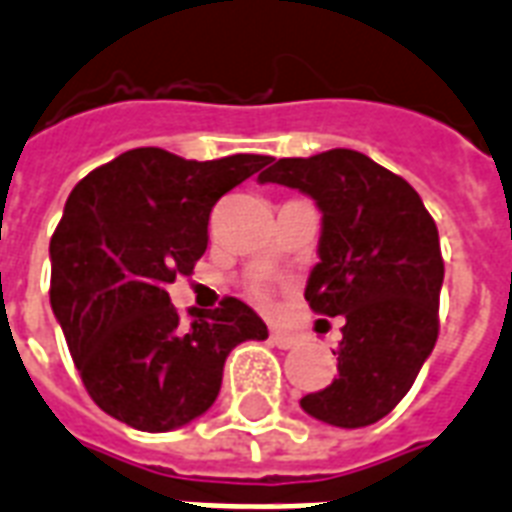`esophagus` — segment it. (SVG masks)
<instances>
[{"mask_svg":"<svg viewBox=\"0 0 512 512\" xmlns=\"http://www.w3.org/2000/svg\"><path fill=\"white\" fill-rule=\"evenodd\" d=\"M271 343L276 349H295L300 343L298 335H290V333H282V330H273L271 333Z\"/></svg>","mask_w":512,"mask_h":512,"instance_id":"1","label":"esophagus"}]
</instances>
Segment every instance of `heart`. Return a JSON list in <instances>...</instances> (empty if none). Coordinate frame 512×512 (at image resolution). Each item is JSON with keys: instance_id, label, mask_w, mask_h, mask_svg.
I'll return each instance as SVG.
<instances>
[{"instance_id": "heart-1", "label": "heart", "mask_w": 512, "mask_h": 512, "mask_svg": "<svg viewBox=\"0 0 512 512\" xmlns=\"http://www.w3.org/2000/svg\"><path fill=\"white\" fill-rule=\"evenodd\" d=\"M260 298H265V295H263V292H260Z\"/></svg>"}]
</instances>
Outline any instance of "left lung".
I'll list each match as a JSON object with an SVG mask.
<instances>
[{
    "instance_id": "left-lung-1",
    "label": "left lung",
    "mask_w": 512,
    "mask_h": 512,
    "mask_svg": "<svg viewBox=\"0 0 512 512\" xmlns=\"http://www.w3.org/2000/svg\"><path fill=\"white\" fill-rule=\"evenodd\" d=\"M257 182L295 187L317 201L319 263L306 300L317 314L346 319L333 351L338 378L300 405L333 427L376 424L408 395L438 341V225L403 177L357 150L271 158Z\"/></svg>"
}]
</instances>
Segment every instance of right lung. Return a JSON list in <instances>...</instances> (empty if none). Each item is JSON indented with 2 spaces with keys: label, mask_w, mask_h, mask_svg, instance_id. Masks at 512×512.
<instances>
[{
  "label": "right lung",
  "mask_w": 512,
  "mask_h": 512,
  "mask_svg": "<svg viewBox=\"0 0 512 512\" xmlns=\"http://www.w3.org/2000/svg\"><path fill=\"white\" fill-rule=\"evenodd\" d=\"M265 163L136 147L74 185L50 239V306L88 395L117 421L142 432L193 421L220 395L230 349L268 338L239 298L185 322L166 292L206 252L214 204Z\"/></svg>",
  "instance_id": "right-lung-1"
}]
</instances>
